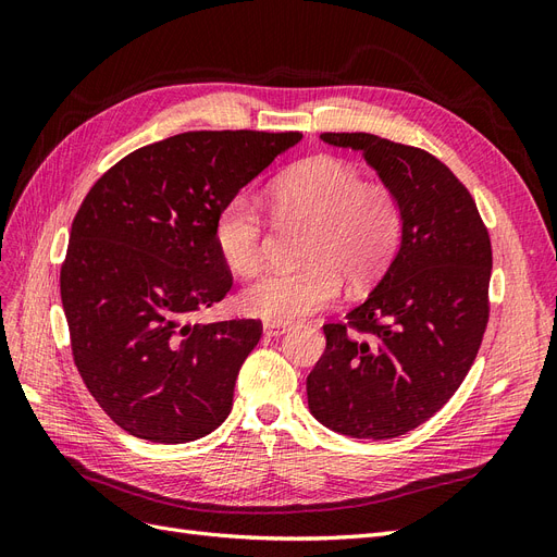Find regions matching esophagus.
Instances as JSON below:
<instances>
[{"label":"esophagus","mask_w":557,"mask_h":557,"mask_svg":"<svg viewBox=\"0 0 557 557\" xmlns=\"http://www.w3.org/2000/svg\"><path fill=\"white\" fill-rule=\"evenodd\" d=\"M262 330L267 336H281L290 330V325L288 323H264Z\"/></svg>","instance_id":"34e87169"}]
</instances>
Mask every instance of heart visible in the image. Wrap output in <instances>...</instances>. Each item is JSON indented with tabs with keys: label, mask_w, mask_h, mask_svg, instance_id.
Wrapping results in <instances>:
<instances>
[{
	"label": "heart",
	"mask_w": 557,
	"mask_h": 557,
	"mask_svg": "<svg viewBox=\"0 0 557 557\" xmlns=\"http://www.w3.org/2000/svg\"><path fill=\"white\" fill-rule=\"evenodd\" d=\"M281 218L309 223L311 232L295 272H267L248 283L242 309L267 323H293L336 299L342 276L360 288L374 283L391 262L401 237L399 201L379 183H364L358 166L332 156L299 162L272 185ZM221 258L237 274L260 264L262 215L256 201L234 195L213 223Z\"/></svg>",
	"instance_id": "1"
}]
</instances>
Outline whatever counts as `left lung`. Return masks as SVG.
I'll list each match as a JSON object with an SVG mask.
<instances>
[{
	"label": "left lung",
	"instance_id": "left-lung-1",
	"mask_svg": "<svg viewBox=\"0 0 557 557\" xmlns=\"http://www.w3.org/2000/svg\"><path fill=\"white\" fill-rule=\"evenodd\" d=\"M320 139L360 150L399 201L401 237L362 305L323 327L309 411L352 440H393L440 411L476 358L491 311V237L469 190L425 150L367 132Z\"/></svg>",
	"mask_w": 557,
	"mask_h": 557
}]
</instances>
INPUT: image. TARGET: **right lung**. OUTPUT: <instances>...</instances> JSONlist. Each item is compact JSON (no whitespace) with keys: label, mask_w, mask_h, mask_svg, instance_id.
Listing matches in <instances>:
<instances>
[{"label":"right lung","mask_w":557,"mask_h":557,"mask_svg":"<svg viewBox=\"0 0 557 557\" xmlns=\"http://www.w3.org/2000/svg\"><path fill=\"white\" fill-rule=\"evenodd\" d=\"M299 132H183L134 150L99 178L72 223L60 295L78 374L117 428L185 444L232 411L258 320L190 325L232 274L213 242L221 207Z\"/></svg>","instance_id":"obj_1"}]
</instances>
